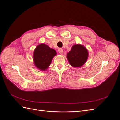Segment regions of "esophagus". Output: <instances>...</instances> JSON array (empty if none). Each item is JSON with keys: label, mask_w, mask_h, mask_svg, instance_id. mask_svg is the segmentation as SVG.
Returning a JSON list of instances; mask_svg holds the SVG:
<instances>
[{"label": "esophagus", "mask_w": 120, "mask_h": 120, "mask_svg": "<svg viewBox=\"0 0 120 120\" xmlns=\"http://www.w3.org/2000/svg\"><path fill=\"white\" fill-rule=\"evenodd\" d=\"M58 51H59V52L60 54H63V49H58Z\"/></svg>", "instance_id": "34e87169"}]
</instances>
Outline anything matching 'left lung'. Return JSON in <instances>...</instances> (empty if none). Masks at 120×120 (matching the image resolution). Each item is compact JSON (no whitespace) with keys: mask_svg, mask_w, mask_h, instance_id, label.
Listing matches in <instances>:
<instances>
[{"mask_svg":"<svg viewBox=\"0 0 120 120\" xmlns=\"http://www.w3.org/2000/svg\"><path fill=\"white\" fill-rule=\"evenodd\" d=\"M88 56V50L86 47L81 44H75L67 53V58L71 66L79 68L86 63Z\"/></svg>","mask_w":120,"mask_h":120,"instance_id":"8db88e82","label":"left lung"}]
</instances>
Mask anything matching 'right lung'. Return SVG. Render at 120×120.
Masks as SVG:
<instances>
[{"instance_id":"right-lung-1","label":"right lung","mask_w":120,"mask_h":120,"mask_svg":"<svg viewBox=\"0 0 120 120\" xmlns=\"http://www.w3.org/2000/svg\"><path fill=\"white\" fill-rule=\"evenodd\" d=\"M54 49L45 43H41L35 49L33 53V60L35 66L39 70L45 71L51 64L53 57L56 55Z\"/></svg>"}]
</instances>
